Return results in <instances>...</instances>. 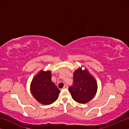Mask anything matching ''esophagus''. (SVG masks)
<instances>
[{"label": "esophagus", "mask_w": 129, "mask_h": 129, "mask_svg": "<svg viewBox=\"0 0 129 129\" xmlns=\"http://www.w3.org/2000/svg\"><path fill=\"white\" fill-rule=\"evenodd\" d=\"M68 86L67 85H64V86L63 87V89H68Z\"/></svg>", "instance_id": "34e87169"}]
</instances>
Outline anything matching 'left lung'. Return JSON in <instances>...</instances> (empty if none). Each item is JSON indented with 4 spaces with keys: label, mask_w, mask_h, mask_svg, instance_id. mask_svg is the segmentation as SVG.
<instances>
[{
    "label": "left lung",
    "mask_w": 129,
    "mask_h": 129,
    "mask_svg": "<svg viewBox=\"0 0 129 129\" xmlns=\"http://www.w3.org/2000/svg\"><path fill=\"white\" fill-rule=\"evenodd\" d=\"M72 99L78 103H88L94 97L97 84L94 77L86 68H80L73 73V84L69 88Z\"/></svg>",
    "instance_id": "obj_1"
}]
</instances>
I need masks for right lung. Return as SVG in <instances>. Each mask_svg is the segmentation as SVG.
Instances as JSON below:
<instances>
[{"mask_svg":"<svg viewBox=\"0 0 129 129\" xmlns=\"http://www.w3.org/2000/svg\"><path fill=\"white\" fill-rule=\"evenodd\" d=\"M51 72L41 70L34 77L30 88L32 94L40 104L50 105L58 99L60 90L52 81Z\"/></svg>","mask_w":129,"mask_h":129,"instance_id":"right-lung-1","label":"right lung"}]
</instances>
